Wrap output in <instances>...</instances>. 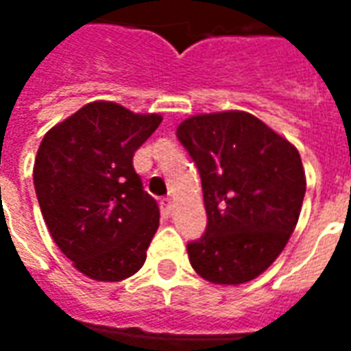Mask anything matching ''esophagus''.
<instances>
[{
    "mask_svg": "<svg viewBox=\"0 0 351 351\" xmlns=\"http://www.w3.org/2000/svg\"><path fill=\"white\" fill-rule=\"evenodd\" d=\"M171 208H173L171 201H169V199H163V201H161V213L165 214V216H169V214H171Z\"/></svg>",
    "mask_w": 351,
    "mask_h": 351,
    "instance_id": "esophagus-1",
    "label": "esophagus"
}]
</instances>
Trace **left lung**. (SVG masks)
Listing matches in <instances>:
<instances>
[{
  "mask_svg": "<svg viewBox=\"0 0 351 351\" xmlns=\"http://www.w3.org/2000/svg\"><path fill=\"white\" fill-rule=\"evenodd\" d=\"M176 137L195 161L205 235L188 244L199 276L237 286L267 271L293 233L306 178L289 141L243 110L184 120Z\"/></svg>",
  "mask_w": 351,
  "mask_h": 351,
  "instance_id": "8db88e82",
  "label": "left lung"
}]
</instances>
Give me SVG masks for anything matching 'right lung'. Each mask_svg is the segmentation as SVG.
Segmentation results:
<instances>
[{
    "instance_id": "add662e5",
    "label": "right lung",
    "mask_w": 351,
    "mask_h": 351,
    "mask_svg": "<svg viewBox=\"0 0 351 351\" xmlns=\"http://www.w3.org/2000/svg\"><path fill=\"white\" fill-rule=\"evenodd\" d=\"M160 114L93 101L43 137L34 184L50 235L73 267L120 282L145 265L160 208L133 169V154Z\"/></svg>"
}]
</instances>
